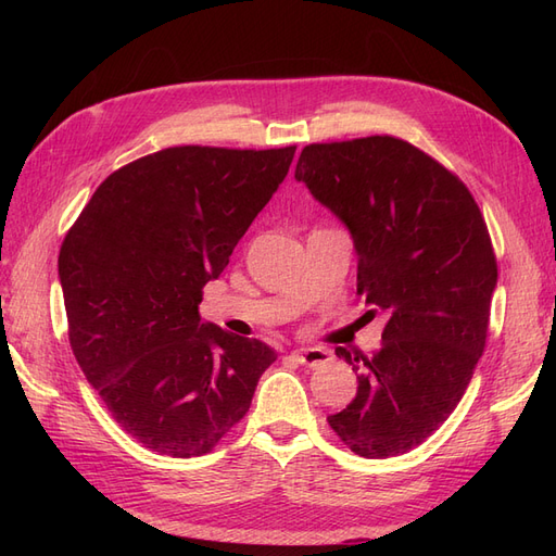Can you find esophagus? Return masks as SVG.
Listing matches in <instances>:
<instances>
[{"label":"esophagus","mask_w":556,"mask_h":556,"mask_svg":"<svg viewBox=\"0 0 556 556\" xmlns=\"http://www.w3.org/2000/svg\"><path fill=\"white\" fill-rule=\"evenodd\" d=\"M292 357L301 364V366H308V368H319L331 362V352L323 350V348H299L292 352Z\"/></svg>","instance_id":"esophagus-1"}]
</instances>
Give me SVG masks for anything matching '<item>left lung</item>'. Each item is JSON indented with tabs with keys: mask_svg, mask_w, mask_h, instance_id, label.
<instances>
[{
	"mask_svg": "<svg viewBox=\"0 0 556 556\" xmlns=\"http://www.w3.org/2000/svg\"><path fill=\"white\" fill-rule=\"evenodd\" d=\"M294 178L348 227L357 294L387 315L374 357L336 348L359 387L327 422L359 457H396L445 422L482 357L490 231L457 176L394 137L306 146Z\"/></svg>",
	"mask_w": 556,
	"mask_h": 556,
	"instance_id": "8db88e82",
	"label": "left lung"
}]
</instances>
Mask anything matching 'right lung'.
<instances>
[{
    "label": "right lung",
    "instance_id": "add662e5",
    "mask_svg": "<svg viewBox=\"0 0 556 556\" xmlns=\"http://www.w3.org/2000/svg\"><path fill=\"white\" fill-rule=\"evenodd\" d=\"M294 150H160L113 172L64 237L58 271L76 362L148 450L206 454L248 413L278 357L201 323L199 304Z\"/></svg>",
    "mask_w": 556,
    "mask_h": 556
}]
</instances>
